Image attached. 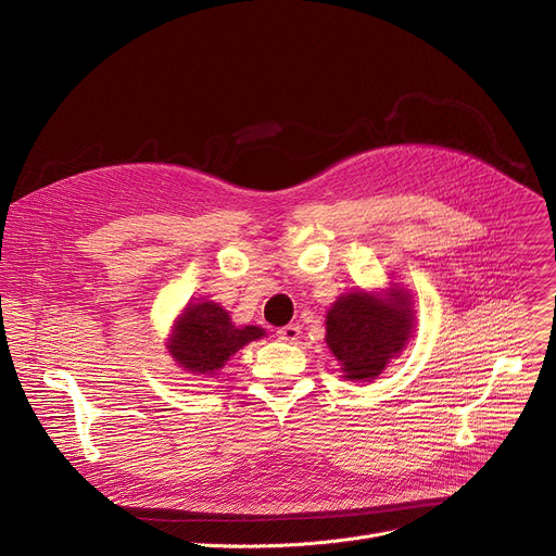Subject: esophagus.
<instances>
[{"instance_id":"obj_1","label":"esophagus","mask_w":556,"mask_h":556,"mask_svg":"<svg viewBox=\"0 0 556 556\" xmlns=\"http://www.w3.org/2000/svg\"><path fill=\"white\" fill-rule=\"evenodd\" d=\"M277 338L283 340V342H295L300 338V327L298 325H288V327H281L277 331Z\"/></svg>"}]
</instances>
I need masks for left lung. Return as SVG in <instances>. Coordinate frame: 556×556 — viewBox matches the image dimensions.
<instances>
[{"instance_id":"8db88e82","label":"left lung","mask_w":556,"mask_h":556,"mask_svg":"<svg viewBox=\"0 0 556 556\" xmlns=\"http://www.w3.org/2000/svg\"><path fill=\"white\" fill-rule=\"evenodd\" d=\"M413 331L410 295L390 288V298L363 290L340 298L327 315V344L352 381H371L396 356Z\"/></svg>"}]
</instances>
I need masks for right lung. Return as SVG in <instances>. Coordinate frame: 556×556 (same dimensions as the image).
Wrapping results in <instances>:
<instances>
[{
    "mask_svg": "<svg viewBox=\"0 0 556 556\" xmlns=\"http://www.w3.org/2000/svg\"><path fill=\"white\" fill-rule=\"evenodd\" d=\"M263 336L258 327L237 329L229 323L225 308L212 302L191 304L175 325L170 338V354L185 369L193 374H214L241 346Z\"/></svg>",
    "mask_w": 556,
    "mask_h": 556,
    "instance_id": "add662e5",
    "label": "right lung"
}]
</instances>
